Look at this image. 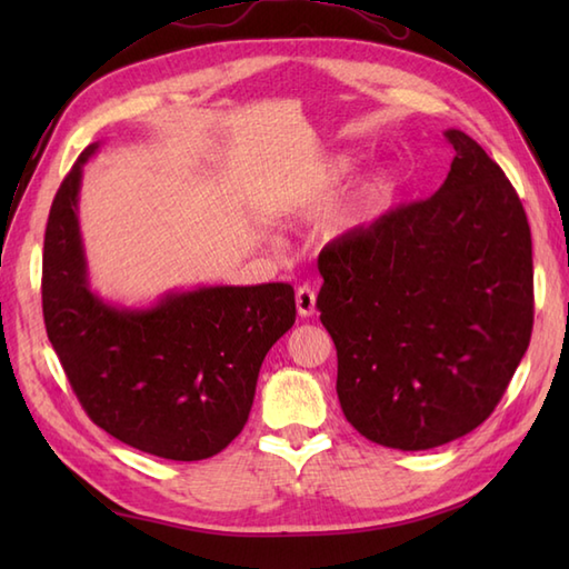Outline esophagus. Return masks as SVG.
<instances>
[{
  "label": "esophagus",
  "instance_id": "1",
  "mask_svg": "<svg viewBox=\"0 0 569 569\" xmlns=\"http://www.w3.org/2000/svg\"><path fill=\"white\" fill-rule=\"evenodd\" d=\"M296 308H298V316H303V318L316 316V291H312L310 286H300L298 288Z\"/></svg>",
  "mask_w": 569,
  "mask_h": 569
}]
</instances>
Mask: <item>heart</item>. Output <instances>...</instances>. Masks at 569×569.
<instances>
[{"instance_id": "heart-1", "label": "heart", "mask_w": 569, "mask_h": 569, "mask_svg": "<svg viewBox=\"0 0 569 569\" xmlns=\"http://www.w3.org/2000/svg\"><path fill=\"white\" fill-rule=\"evenodd\" d=\"M352 166H355L352 156H337L332 161V173L345 176L347 171H352ZM391 190H393V180L389 173H379L377 178H371L369 183L361 188L359 198L355 200L352 212H349V222H359V220H367L371 214H377L383 208V202L389 200Z\"/></svg>"}]
</instances>
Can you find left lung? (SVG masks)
<instances>
[{
    "mask_svg": "<svg viewBox=\"0 0 569 569\" xmlns=\"http://www.w3.org/2000/svg\"><path fill=\"white\" fill-rule=\"evenodd\" d=\"M455 159L432 198L320 251V320L337 396L367 440L430 450L481 426L533 330V247L509 178L447 129Z\"/></svg>",
    "mask_w": 569,
    "mask_h": 569,
    "instance_id": "left-lung-1",
    "label": "left lung"
}]
</instances>
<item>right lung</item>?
<instances>
[{"label":"right lung","instance_id":"right-lung-1","mask_svg":"<svg viewBox=\"0 0 569 569\" xmlns=\"http://www.w3.org/2000/svg\"><path fill=\"white\" fill-rule=\"evenodd\" d=\"M90 143L60 183L43 239V320L94 426L176 462L208 459L244 428L266 352L293 328L288 283L200 286L151 308H122L90 288L78 192Z\"/></svg>","mask_w":569,"mask_h":569}]
</instances>
